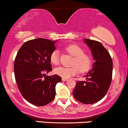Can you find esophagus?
<instances>
[{"label": "esophagus", "instance_id": "esophagus-1", "mask_svg": "<svg viewBox=\"0 0 128 128\" xmlns=\"http://www.w3.org/2000/svg\"><path fill=\"white\" fill-rule=\"evenodd\" d=\"M62 81H67V80H68V79H66V78H62Z\"/></svg>", "mask_w": 128, "mask_h": 128}]
</instances>
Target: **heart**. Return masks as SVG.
Instances as JSON below:
<instances>
[{
  "label": "heart",
  "mask_w": 128,
  "mask_h": 128,
  "mask_svg": "<svg viewBox=\"0 0 128 128\" xmlns=\"http://www.w3.org/2000/svg\"><path fill=\"white\" fill-rule=\"evenodd\" d=\"M69 54L74 57L72 67H66L63 66L56 67L54 72L63 78H69L75 76L80 71L82 73L88 72L92 67V58L88 54H85L84 50L76 44H71L66 48ZM50 60L52 64L57 65L60 63V52L58 49H55L51 53Z\"/></svg>",
  "instance_id": "1"
}]
</instances>
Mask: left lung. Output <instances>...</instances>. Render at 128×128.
Returning <instances> with one entry per match:
<instances>
[{
    "label": "left lung",
    "instance_id": "obj_1",
    "mask_svg": "<svg viewBox=\"0 0 128 128\" xmlns=\"http://www.w3.org/2000/svg\"><path fill=\"white\" fill-rule=\"evenodd\" d=\"M94 60L92 68L86 75V81H77L73 92L74 98L85 104H92L105 96L111 83L112 61L101 42L85 39Z\"/></svg>",
    "mask_w": 128,
    "mask_h": 128
}]
</instances>
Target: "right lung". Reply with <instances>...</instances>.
Segmentation results:
<instances>
[{
	"label": "right lung",
	"mask_w": 128,
	"mask_h": 128,
	"mask_svg": "<svg viewBox=\"0 0 128 128\" xmlns=\"http://www.w3.org/2000/svg\"><path fill=\"white\" fill-rule=\"evenodd\" d=\"M44 38L26 42L22 46L14 61L16 81L22 96L36 106H44L55 97V86L62 80L57 74L48 76L52 71L50 56L55 43Z\"/></svg>",
	"instance_id": "obj_1"
}]
</instances>
